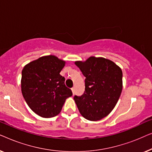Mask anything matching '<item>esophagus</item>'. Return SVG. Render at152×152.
Here are the masks:
<instances>
[{
	"mask_svg": "<svg viewBox=\"0 0 152 152\" xmlns=\"http://www.w3.org/2000/svg\"><path fill=\"white\" fill-rule=\"evenodd\" d=\"M71 90H72V94H73V95H75V88H71Z\"/></svg>",
	"mask_w": 152,
	"mask_h": 152,
	"instance_id": "obj_1",
	"label": "esophagus"
}]
</instances>
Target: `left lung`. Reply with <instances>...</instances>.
Returning <instances> with one entry per match:
<instances>
[{"label":"left lung","instance_id":"left-lung-1","mask_svg":"<svg viewBox=\"0 0 152 152\" xmlns=\"http://www.w3.org/2000/svg\"><path fill=\"white\" fill-rule=\"evenodd\" d=\"M75 64L86 77L84 93L74 97L79 111L91 121L100 120L111 113L121 95V68L103 57H90Z\"/></svg>","mask_w":152,"mask_h":152}]
</instances>
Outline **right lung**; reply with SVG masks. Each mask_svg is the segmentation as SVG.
<instances>
[{"label":"right lung","instance_id":"add662e5","mask_svg":"<svg viewBox=\"0 0 152 152\" xmlns=\"http://www.w3.org/2000/svg\"><path fill=\"white\" fill-rule=\"evenodd\" d=\"M66 61L55 55L39 57L22 70L21 92L29 107L37 115L49 118L61 112L72 93L65 85L60 72Z\"/></svg>","mask_w":152,"mask_h":152}]
</instances>
